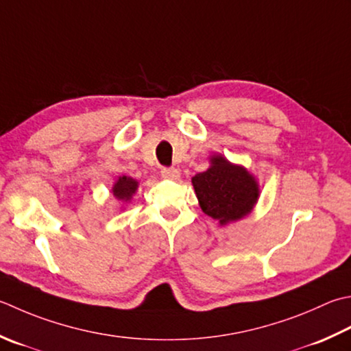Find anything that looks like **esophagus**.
<instances>
[{
	"mask_svg": "<svg viewBox=\"0 0 351 351\" xmlns=\"http://www.w3.org/2000/svg\"><path fill=\"white\" fill-rule=\"evenodd\" d=\"M161 175L162 178H169V180H178L180 178V170L175 167H162Z\"/></svg>",
	"mask_w": 351,
	"mask_h": 351,
	"instance_id": "esophagus-1",
	"label": "esophagus"
}]
</instances>
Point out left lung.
Returning a JSON list of instances; mask_svg holds the SVG:
<instances>
[{"mask_svg":"<svg viewBox=\"0 0 351 351\" xmlns=\"http://www.w3.org/2000/svg\"><path fill=\"white\" fill-rule=\"evenodd\" d=\"M191 182L202 211L221 225L248 215L258 199L256 180L223 156H213L210 169L193 176Z\"/></svg>","mask_w":351,"mask_h":351,"instance_id":"left-lung-1","label":"left lung"}]
</instances>
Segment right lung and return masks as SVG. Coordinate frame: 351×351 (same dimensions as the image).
<instances>
[{
  "label": "right lung",
  "mask_w": 351,
  "mask_h": 351,
  "mask_svg": "<svg viewBox=\"0 0 351 351\" xmlns=\"http://www.w3.org/2000/svg\"><path fill=\"white\" fill-rule=\"evenodd\" d=\"M136 187H138V182L132 180V178L121 176L119 178V181L115 182L112 193L117 199H119V201H129V199L135 193Z\"/></svg>",
  "instance_id": "add662e5"
}]
</instances>
